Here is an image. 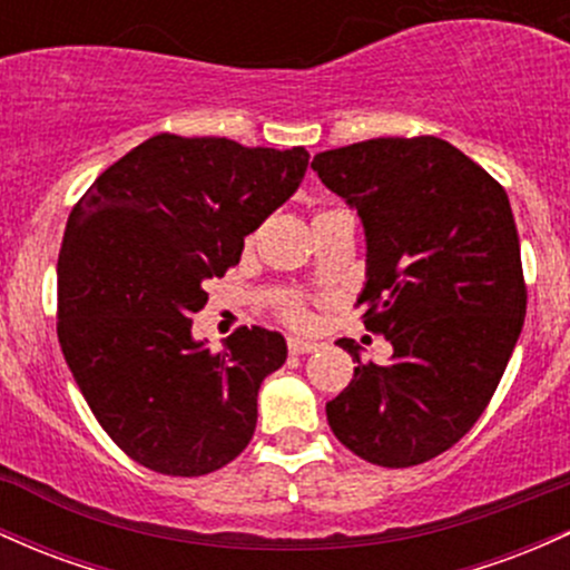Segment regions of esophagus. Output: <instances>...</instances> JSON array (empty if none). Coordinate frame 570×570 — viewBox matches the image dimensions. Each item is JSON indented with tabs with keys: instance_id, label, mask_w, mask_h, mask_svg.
I'll use <instances>...</instances> for the list:
<instances>
[{
	"instance_id": "esophagus-1",
	"label": "esophagus",
	"mask_w": 570,
	"mask_h": 570,
	"mask_svg": "<svg viewBox=\"0 0 570 570\" xmlns=\"http://www.w3.org/2000/svg\"><path fill=\"white\" fill-rule=\"evenodd\" d=\"M317 342H306V338H291L287 342V353L291 355H306V353H315Z\"/></svg>"
}]
</instances>
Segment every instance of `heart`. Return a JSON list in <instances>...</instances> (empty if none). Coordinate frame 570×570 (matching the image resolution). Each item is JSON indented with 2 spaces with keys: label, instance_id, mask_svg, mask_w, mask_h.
Instances as JSON below:
<instances>
[{
  "label": "heart",
  "instance_id": "b5f03b06",
  "mask_svg": "<svg viewBox=\"0 0 570 570\" xmlns=\"http://www.w3.org/2000/svg\"><path fill=\"white\" fill-rule=\"evenodd\" d=\"M279 312H283V317L293 325L309 323V312L304 309V302L298 296H285L283 302H279Z\"/></svg>",
  "mask_w": 570,
  "mask_h": 570
}]
</instances>
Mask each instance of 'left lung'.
<instances>
[{
  "mask_svg": "<svg viewBox=\"0 0 570 570\" xmlns=\"http://www.w3.org/2000/svg\"><path fill=\"white\" fill-rule=\"evenodd\" d=\"M312 169L355 209L366 234L368 331L387 363L357 361L325 404L334 436L385 469L460 441L490 404L525 323L520 236L507 190L439 137H380L317 153Z\"/></svg>",
  "mask_w": 570,
  "mask_h": 570,
  "instance_id": "left-lung-1",
  "label": "left lung"
}]
</instances>
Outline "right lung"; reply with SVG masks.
<instances>
[{"label": "right lung", "instance_id": "obj_1", "mask_svg": "<svg viewBox=\"0 0 570 570\" xmlns=\"http://www.w3.org/2000/svg\"><path fill=\"white\" fill-rule=\"evenodd\" d=\"M304 147L158 134L101 171L67 220L59 342L94 417L166 476H204L250 444L258 390L287 357L283 334L239 328L213 353L190 315L207 279L296 194Z\"/></svg>", "mask_w": 570, "mask_h": 570}]
</instances>
